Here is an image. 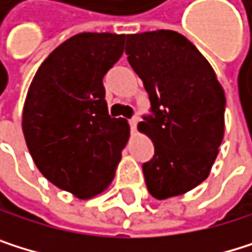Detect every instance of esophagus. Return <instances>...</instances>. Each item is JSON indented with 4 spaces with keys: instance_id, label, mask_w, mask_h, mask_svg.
Returning <instances> with one entry per match:
<instances>
[{
    "instance_id": "34e87169",
    "label": "esophagus",
    "mask_w": 252,
    "mask_h": 252,
    "mask_svg": "<svg viewBox=\"0 0 252 252\" xmlns=\"http://www.w3.org/2000/svg\"><path fill=\"white\" fill-rule=\"evenodd\" d=\"M138 122H140V116H133L130 120H129V125H130V127H132V130L136 127V125H138Z\"/></svg>"
}]
</instances>
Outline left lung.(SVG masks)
Wrapping results in <instances>:
<instances>
[{
	"label": "left lung",
	"instance_id": "1",
	"mask_svg": "<svg viewBox=\"0 0 252 252\" xmlns=\"http://www.w3.org/2000/svg\"><path fill=\"white\" fill-rule=\"evenodd\" d=\"M126 55L149 93L138 129L155 144L143 165L149 192L165 200L207 179L224 138L225 94L201 52L171 30L126 35Z\"/></svg>",
	"mask_w": 252,
	"mask_h": 252
}]
</instances>
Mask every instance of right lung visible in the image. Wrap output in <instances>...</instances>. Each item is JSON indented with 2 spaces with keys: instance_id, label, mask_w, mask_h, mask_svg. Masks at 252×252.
Returning a JSON list of instances; mask_svg holds the SVG:
<instances>
[{
  "instance_id": "add662e5",
  "label": "right lung",
  "mask_w": 252,
  "mask_h": 252,
  "mask_svg": "<svg viewBox=\"0 0 252 252\" xmlns=\"http://www.w3.org/2000/svg\"><path fill=\"white\" fill-rule=\"evenodd\" d=\"M125 39L112 32L70 37L42 63L24 103L22 130L35 167L81 200L109 186L129 138L127 122L108 114L102 82Z\"/></svg>"
}]
</instances>
